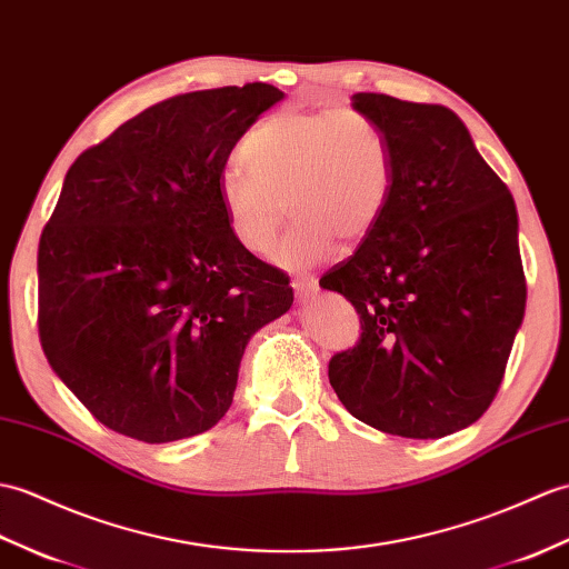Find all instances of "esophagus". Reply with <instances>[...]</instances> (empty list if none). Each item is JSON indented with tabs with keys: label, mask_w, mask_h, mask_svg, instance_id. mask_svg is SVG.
<instances>
[{
	"label": "esophagus",
	"mask_w": 569,
	"mask_h": 569,
	"mask_svg": "<svg viewBox=\"0 0 569 569\" xmlns=\"http://www.w3.org/2000/svg\"><path fill=\"white\" fill-rule=\"evenodd\" d=\"M293 288L300 298H310L312 293H317V279L310 273H300L293 279Z\"/></svg>",
	"instance_id": "34e87169"
}]
</instances>
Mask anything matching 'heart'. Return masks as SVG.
<instances>
[{
	"label": "heart",
	"instance_id": "obj_1",
	"mask_svg": "<svg viewBox=\"0 0 569 569\" xmlns=\"http://www.w3.org/2000/svg\"><path fill=\"white\" fill-rule=\"evenodd\" d=\"M237 152L244 167L224 169L218 183L228 228L247 252L269 257L288 210L296 222L279 249L288 269L329 259L337 240H363L388 206V140L353 106L267 116Z\"/></svg>",
	"mask_w": 569,
	"mask_h": 569
}]
</instances>
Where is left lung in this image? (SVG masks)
Returning <instances> with one entry per match:
<instances>
[{
  "label": "left lung",
  "instance_id": "8db88e82",
  "mask_svg": "<svg viewBox=\"0 0 569 569\" xmlns=\"http://www.w3.org/2000/svg\"><path fill=\"white\" fill-rule=\"evenodd\" d=\"M388 140L392 189L376 228L320 286L361 315L329 382L363 425L441 439L478 421L526 310L517 206L446 106L351 97Z\"/></svg>",
  "mask_w": 569,
  "mask_h": 569
}]
</instances>
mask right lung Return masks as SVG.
<instances>
[{"instance_id":"1","label":"right lung","mask_w":569,"mask_h":569,"mask_svg":"<svg viewBox=\"0 0 569 569\" xmlns=\"http://www.w3.org/2000/svg\"><path fill=\"white\" fill-rule=\"evenodd\" d=\"M281 99L263 82L169 97L68 169L38 244V337L103 427L144 443L216 427L249 337L293 306L218 196L237 140Z\"/></svg>"}]
</instances>
